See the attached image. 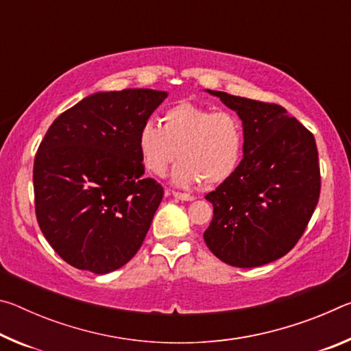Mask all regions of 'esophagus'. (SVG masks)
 <instances>
[{"mask_svg":"<svg viewBox=\"0 0 351 351\" xmlns=\"http://www.w3.org/2000/svg\"><path fill=\"white\" fill-rule=\"evenodd\" d=\"M176 199H181V201H193L195 197H192V195L189 193H181V192H173L171 193Z\"/></svg>","mask_w":351,"mask_h":351,"instance_id":"esophagus-1","label":"esophagus"}]
</instances>
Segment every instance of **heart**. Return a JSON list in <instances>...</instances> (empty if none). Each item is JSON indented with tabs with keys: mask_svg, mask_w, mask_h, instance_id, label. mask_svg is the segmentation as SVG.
<instances>
[{
	"mask_svg": "<svg viewBox=\"0 0 351 351\" xmlns=\"http://www.w3.org/2000/svg\"><path fill=\"white\" fill-rule=\"evenodd\" d=\"M245 130L229 111L180 102L164 111L161 125L147 121L138 133V150L145 170L162 176L176 156V186L190 187L204 181L217 186L232 176L243 158Z\"/></svg>",
	"mask_w": 351,
	"mask_h": 351,
	"instance_id": "obj_1",
	"label": "heart"
}]
</instances>
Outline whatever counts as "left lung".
Segmentation results:
<instances>
[{"mask_svg":"<svg viewBox=\"0 0 351 351\" xmlns=\"http://www.w3.org/2000/svg\"><path fill=\"white\" fill-rule=\"evenodd\" d=\"M243 122L245 148L235 173L206 199L213 218L204 241L237 268L283 257L305 232L320 193L316 141L276 104L207 90Z\"/></svg>","mask_w":351,"mask_h":351,"instance_id":"obj_1","label":"left lung"}]
</instances>
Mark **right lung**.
Here are the masks:
<instances>
[{"mask_svg":"<svg viewBox=\"0 0 351 351\" xmlns=\"http://www.w3.org/2000/svg\"><path fill=\"white\" fill-rule=\"evenodd\" d=\"M165 91L96 93L62 112L34 161L35 215L77 269L106 274L139 251L164 189L144 178L138 133Z\"/></svg>","mask_w":351,"mask_h":351,"instance_id":"right-lung-1","label":"right lung"}]
</instances>
